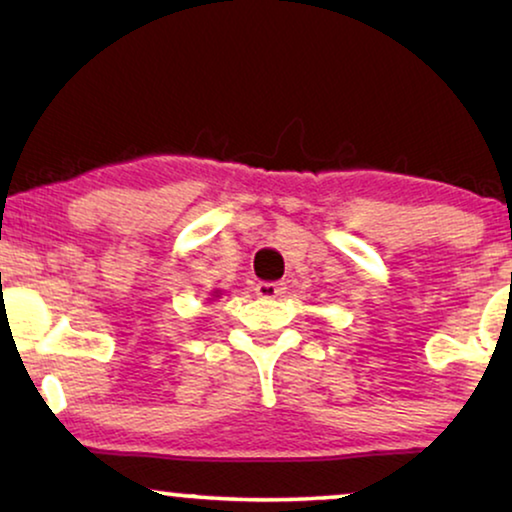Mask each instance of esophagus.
I'll return each instance as SVG.
<instances>
[{"label": "esophagus", "instance_id": "obj_1", "mask_svg": "<svg viewBox=\"0 0 512 512\" xmlns=\"http://www.w3.org/2000/svg\"><path fill=\"white\" fill-rule=\"evenodd\" d=\"M255 292L260 297H264V299H276V297H281L283 292H285V285L283 283H267V281H262V283H257Z\"/></svg>", "mask_w": 512, "mask_h": 512}]
</instances>
